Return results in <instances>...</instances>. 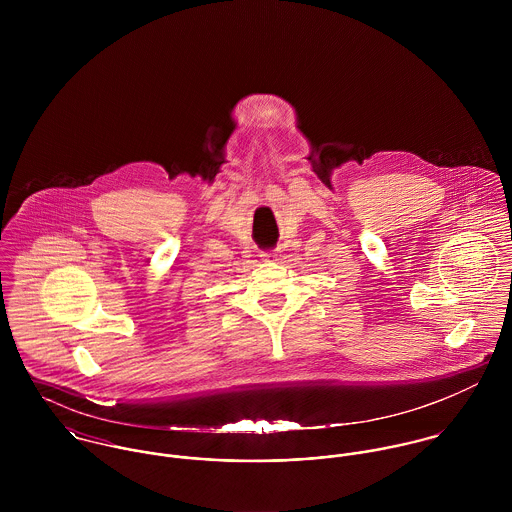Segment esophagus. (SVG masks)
<instances>
[{"instance_id":"34e87169","label":"esophagus","mask_w":512,"mask_h":512,"mask_svg":"<svg viewBox=\"0 0 512 512\" xmlns=\"http://www.w3.org/2000/svg\"><path fill=\"white\" fill-rule=\"evenodd\" d=\"M260 256H262V260L270 262V260H276V258H278V250H266V252H262Z\"/></svg>"}]
</instances>
